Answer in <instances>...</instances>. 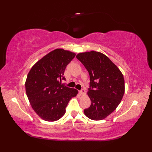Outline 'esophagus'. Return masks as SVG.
I'll list each match as a JSON object with an SVG mask.
<instances>
[{"instance_id":"1","label":"esophagus","mask_w":152,"mask_h":152,"mask_svg":"<svg viewBox=\"0 0 152 152\" xmlns=\"http://www.w3.org/2000/svg\"><path fill=\"white\" fill-rule=\"evenodd\" d=\"M80 93L81 95H84L86 94V89H82L80 91Z\"/></svg>"}]
</instances>
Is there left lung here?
Returning <instances> with one entry per match:
<instances>
[{"mask_svg":"<svg viewBox=\"0 0 152 152\" xmlns=\"http://www.w3.org/2000/svg\"><path fill=\"white\" fill-rule=\"evenodd\" d=\"M76 58L88 71L90 77L88 94L91 106L84 114L93 120H101L118 107L125 92L124 76L105 55L97 51L80 53Z\"/></svg>","mask_w":152,"mask_h":152,"instance_id":"left-lung-1","label":"left lung"}]
</instances>
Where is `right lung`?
<instances>
[{
  "instance_id": "add662e5",
  "label": "right lung",
  "mask_w": 152,
  "mask_h": 152,
  "mask_svg": "<svg viewBox=\"0 0 152 152\" xmlns=\"http://www.w3.org/2000/svg\"><path fill=\"white\" fill-rule=\"evenodd\" d=\"M76 54L56 49L47 54L31 68L25 89L32 108L47 121H55L65 114L66 106L78 91L61 83L64 72Z\"/></svg>"
}]
</instances>
